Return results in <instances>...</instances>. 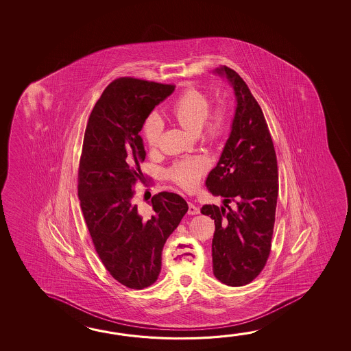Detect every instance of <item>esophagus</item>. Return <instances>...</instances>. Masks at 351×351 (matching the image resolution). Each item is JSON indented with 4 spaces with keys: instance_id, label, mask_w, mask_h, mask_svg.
Listing matches in <instances>:
<instances>
[{
    "instance_id": "34e87169",
    "label": "esophagus",
    "mask_w": 351,
    "mask_h": 351,
    "mask_svg": "<svg viewBox=\"0 0 351 351\" xmlns=\"http://www.w3.org/2000/svg\"><path fill=\"white\" fill-rule=\"evenodd\" d=\"M199 213V209L195 207L193 203H189V214L190 215H195V214H198Z\"/></svg>"
}]
</instances>
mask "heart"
<instances>
[{"mask_svg":"<svg viewBox=\"0 0 351 351\" xmlns=\"http://www.w3.org/2000/svg\"><path fill=\"white\" fill-rule=\"evenodd\" d=\"M210 100L204 92L197 88H189L173 104V114L181 126L187 131L198 133L204 130L208 141L223 138L229 128V111L224 104H219L209 111ZM165 123L156 111L145 117L142 134L147 145L154 149L160 143ZM209 162L202 156L184 158L173 162L167 170V176L186 191H193L199 184L202 176L207 173Z\"/></svg>","mask_w":351,"mask_h":351,"instance_id":"b5f03b06","label":"heart"}]
</instances>
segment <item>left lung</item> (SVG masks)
<instances>
[{
    "label": "left lung",
    "instance_id": "obj_1",
    "mask_svg": "<svg viewBox=\"0 0 351 351\" xmlns=\"http://www.w3.org/2000/svg\"><path fill=\"white\" fill-rule=\"evenodd\" d=\"M217 72L231 82L237 106L230 137L206 181L209 192L224 197L225 207L206 204L201 213L215 223L214 276L229 287H242L259 276L269 257L279 191L278 164L263 111L247 84L226 66ZM231 201L236 203L234 210L228 207Z\"/></svg>",
    "mask_w": 351,
    "mask_h": 351
}]
</instances>
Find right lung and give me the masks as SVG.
I'll use <instances>...</instances> for the list:
<instances>
[{"label":"right lung","instance_id":"right-lung-1","mask_svg":"<svg viewBox=\"0 0 351 351\" xmlns=\"http://www.w3.org/2000/svg\"><path fill=\"white\" fill-rule=\"evenodd\" d=\"M173 89V84L121 77L105 88L86 123L78 169L82 212L104 267L130 289L156 282L162 247L189 210L173 192L153 195L149 214L139 213L133 201V186L145 180L139 132Z\"/></svg>","mask_w":351,"mask_h":351}]
</instances>
